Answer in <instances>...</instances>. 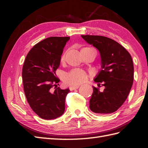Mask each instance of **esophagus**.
<instances>
[{
	"mask_svg": "<svg viewBox=\"0 0 148 148\" xmlns=\"http://www.w3.org/2000/svg\"><path fill=\"white\" fill-rule=\"evenodd\" d=\"M79 87V85H77V86H71L70 88H69V89H70L71 91H72V90H74L77 89Z\"/></svg>",
	"mask_w": 148,
	"mask_h": 148,
	"instance_id": "34e87169",
	"label": "esophagus"
}]
</instances>
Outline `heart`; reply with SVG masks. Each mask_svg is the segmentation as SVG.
<instances>
[{
  "label": "heart",
  "instance_id": "b5f03b06",
  "mask_svg": "<svg viewBox=\"0 0 148 148\" xmlns=\"http://www.w3.org/2000/svg\"><path fill=\"white\" fill-rule=\"evenodd\" d=\"M93 50L89 48H84L81 49V53ZM67 51H65L61 56V62H64L65 60V55ZM88 75L83 71L74 69L70 71L65 75L64 77V82L68 85H78L83 83L88 79Z\"/></svg>",
  "mask_w": 148,
  "mask_h": 148
}]
</instances>
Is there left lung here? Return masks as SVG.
Here are the masks:
<instances>
[{"label":"left lung","mask_w":148,"mask_h":148,"mask_svg":"<svg viewBox=\"0 0 148 148\" xmlns=\"http://www.w3.org/2000/svg\"><path fill=\"white\" fill-rule=\"evenodd\" d=\"M99 50L102 69L94 81L90 109L100 114L112 113L120 108L128 97L134 81V64L130 53L115 40L100 36H81ZM105 86L100 91V85Z\"/></svg>","instance_id":"left-lung-1"}]
</instances>
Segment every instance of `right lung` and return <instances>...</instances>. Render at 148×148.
<instances>
[{
    "instance_id": "right-lung-1",
    "label": "right lung",
    "mask_w": 148,
    "mask_h": 148,
    "mask_svg": "<svg viewBox=\"0 0 148 148\" xmlns=\"http://www.w3.org/2000/svg\"><path fill=\"white\" fill-rule=\"evenodd\" d=\"M69 39V37L44 39L30 50L24 62L22 79L25 95L34 112L44 119L60 117L65 111V97L70 90L56 87L60 79L55 72Z\"/></svg>"
}]
</instances>
